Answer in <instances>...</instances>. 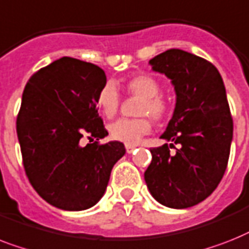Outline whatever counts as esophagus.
<instances>
[{
  "label": "esophagus",
  "instance_id": "1",
  "mask_svg": "<svg viewBox=\"0 0 249 249\" xmlns=\"http://www.w3.org/2000/svg\"><path fill=\"white\" fill-rule=\"evenodd\" d=\"M125 148H126V152L128 153H133L135 149V145H131V144H125Z\"/></svg>",
  "mask_w": 249,
  "mask_h": 249
}]
</instances>
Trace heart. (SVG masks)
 Here are the masks:
<instances>
[{
  "instance_id": "obj_1",
  "label": "heart",
  "mask_w": 249,
  "mask_h": 249,
  "mask_svg": "<svg viewBox=\"0 0 249 249\" xmlns=\"http://www.w3.org/2000/svg\"><path fill=\"white\" fill-rule=\"evenodd\" d=\"M126 89L131 94L142 97L143 101L139 106V115H149L155 120H162L169 112L167 102L160 97V84L156 79L149 75H137L129 79ZM97 105L101 112L106 118H112L118 112L120 97L116 87L112 83H107L97 97ZM151 121L147 118L119 119L108 126L111 138L125 144H137L143 135L151 131Z\"/></svg>"
}]
</instances>
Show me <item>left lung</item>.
<instances>
[{"instance_id": "obj_1", "label": "left lung", "mask_w": 249, "mask_h": 249, "mask_svg": "<svg viewBox=\"0 0 249 249\" xmlns=\"http://www.w3.org/2000/svg\"><path fill=\"white\" fill-rule=\"evenodd\" d=\"M153 71L171 80L177 102L166 130L170 144L151 149L144 173L149 193L170 209H188L209 197L226 170L233 119L219 70L211 62L171 48L149 60ZM181 147L170 153L173 143Z\"/></svg>"}]
</instances>
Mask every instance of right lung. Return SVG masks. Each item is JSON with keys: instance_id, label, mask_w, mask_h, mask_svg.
Wrapping results in <instances>:
<instances>
[{"instance_id": "right-lung-1", "label": "right lung", "mask_w": 249, "mask_h": 249, "mask_svg": "<svg viewBox=\"0 0 249 249\" xmlns=\"http://www.w3.org/2000/svg\"><path fill=\"white\" fill-rule=\"evenodd\" d=\"M101 68L61 57L28 80L16 131L26 177L38 195L65 211L90 209L104 197L111 170L125 155L121 142L82 144L108 135L97 110L106 84Z\"/></svg>"}]
</instances>
